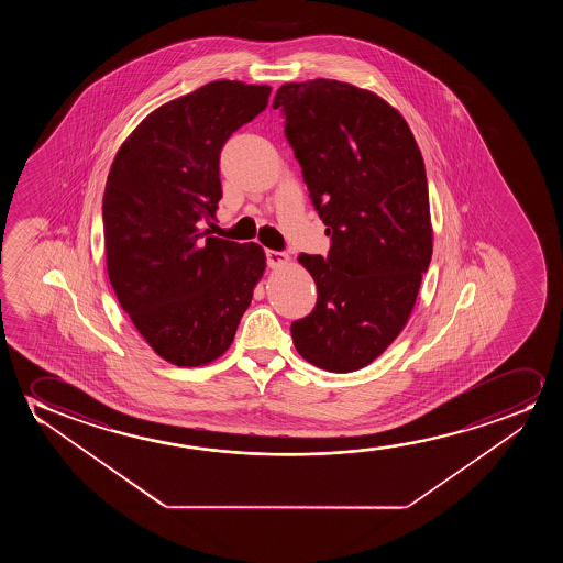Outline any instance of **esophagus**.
<instances>
[{
  "instance_id": "esophagus-1",
  "label": "esophagus",
  "mask_w": 563,
  "mask_h": 563,
  "mask_svg": "<svg viewBox=\"0 0 563 563\" xmlns=\"http://www.w3.org/2000/svg\"><path fill=\"white\" fill-rule=\"evenodd\" d=\"M265 257H267V265H269V267H280V265H286V263L290 262L288 254H285V252H275V250H267Z\"/></svg>"
}]
</instances>
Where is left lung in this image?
I'll return each mask as SVG.
<instances>
[{"instance_id": "left-lung-1", "label": "left lung", "mask_w": 563, "mask_h": 563, "mask_svg": "<svg viewBox=\"0 0 563 563\" xmlns=\"http://www.w3.org/2000/svg\"><path fill=\"white\" fill-rule=\"evenodd\" d=\"M273 108L331 236L327 257H298L317 303L290 327L294 346L319 369H362L408 323L431 263L423 157L396 109L346 82H288Z\"/></svg>"}]
</instances>
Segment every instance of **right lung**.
Here are the masks:
<instances>
[{
    "instance_id": "1",
    "label": "right lung",
    "mask_w": 563,
    "mask_h": 563,
    "mask_svg": "<svg viewBox=\"0 0 563 563\" xmlns=\"http://www.w3.org/2000/svg\"><path fill=\"white\" fill-rule=\"evenodd\" d=\"M269 86L213 80L142 121L117 152L103 192L109 283L165 362L198 367L234 339L265 254L203 229L223 198L219 155L267 108Z\"/></svg>"
}]
</instances>
